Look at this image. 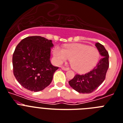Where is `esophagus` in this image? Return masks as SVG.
<instances>
[{
	"mask_svg": "<svg viewBox=\"0 0 123 123\" xmlns=\"http://www.w3.org/2000/svg\"><path fill=\"white\" fill-rule=\"evenodd\" d=\"M61 69H62V70H64V71H67L69 69L68 68H65V67H61Z\"/></svg>",
	"mask_w": 123,
	"mask_h": 123,
	"instance_id": "34e87169",
	"label": "esophagus"
}]
</instances>
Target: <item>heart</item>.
I'll return each mask as SVG.
<instances>
[{
	"mask_svg": "<svg viewBox=\"0 0 123 123\" xmlns=\"http://www.w3.org/2000/svg\"><path fill=\"white\" fill-rule=\"evenodd\" d=\"M53 54L58 64L71 59V66L79 73H84L94 68L100 57L97 48L78 43L68 45L64 49L55 47Z\"/></svg>",
	"mask_w": 123,
	"mask_h": 123,
	"instance_id": "obj_1",
	"label": "heart"
}]
</instances>
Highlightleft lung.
Masks as SVG:
<instances>
[{
    "label": "left lung",
    "mask_w": 123,
    "mask_h": 123,
    "mask_svg": "<svg viewBox=\"0 0 123 123\" xmlns=\"http://www.w3.org/2000/svg\"><path fill=\"white\" fill-rule=\"evenodd\" d=\"M102 58L93 68L83 74H77L73 78L69 81V84L74 90L81 93H90L99 86L105 79L107 71L109 66V53L104 45L96 43Z\"/></svg>",
    "instance_id": "1"
}]
</instances>
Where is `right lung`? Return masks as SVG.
Instances as JSON below:
<instances>
[{"label":"right lung","instance_id":"obj_1","mask_svg":"<svg viewBox=\"0 0 123 123\" xmlns=\"http://www.w3.org/2000/svg\"><path fill=\"white\" fill-rule=\"evenodd\" d=\"M52 40L40 36L23 39L12 55L13 73L22 86L32 92L43 90L49 85L59 69L50 62Z\"/></svg>","mask_w":123,"mask_h":123}]
</instances>
